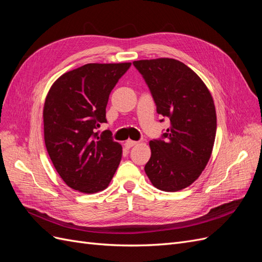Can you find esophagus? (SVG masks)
Returning a JSON list of instances; mask_svg holds the SVG:
<instances>
[{
    "label": "esophagus",
    "mask_w": 262,
    "mask_h": 262,
    "mask_svg": "<svg viewBox=\"0 0 262 262\" xmlns=\"http://www.w3.org/2000/svg\"><path fill=\"white\" fill-rule=\"evenodd\" d=\"M137 144H138V142H136V141H132V140L125 141V146L128 147V148H130V147H132L134 145H137Z\"/></svg>",
    "instance_id": "1"
}]
</instances>
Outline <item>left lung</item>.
I'll list each match as a JSON object with an SVG mask.
<instances>
[{"instance_id": "left-lung-1", "label": "left lung", "mask_w": 262, "mask_h": 262, "mask_svg": "<svg viewBox=\"0 0 262 262\" xmlns=\"http://www.w3.org/2000/svg\"><path fill=\"white\" fill-rule=\"evenodd\" d=\"M133 64L149 87L157 114L170 120L163 140L149 141L144 170L157 189L179 191L199 178L211 157L216 133L213 97L199 75L178 60L158 58Z\"/></svg>"}]
</instances>
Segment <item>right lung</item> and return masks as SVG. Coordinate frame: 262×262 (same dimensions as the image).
<instances>
[{"label":"right lung","instance_id":"1","mask_svg":"<svg viewBox=\"0 0 262 262\" xmlns=\"http://www.w3.org/2000/svg\"><path fill=\"white\" fill-rule=\"evenodd\" d=\"M124 63H89L55 81L43 106L45 143L62 180L77 191L96 193L112 181L122 156V146L112 132L98 136L107 122L109 95L128 69Z\"/></svg>","mask_w":262,"mask_h":262}]
</instances>
